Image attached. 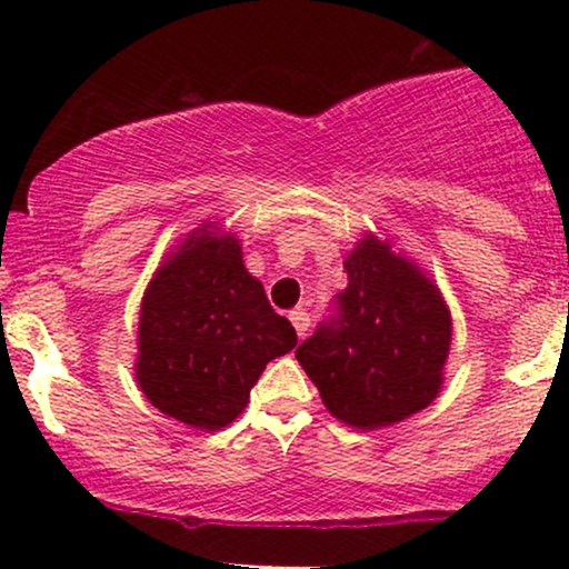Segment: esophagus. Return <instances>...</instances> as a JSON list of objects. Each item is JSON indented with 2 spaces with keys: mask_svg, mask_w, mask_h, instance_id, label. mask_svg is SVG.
Instances as JSON below:
<instances>
[{
  "mask_svg": "<svg viewBox=\"0 0 569 569\" xmlns=\"http://www.w3.org/2000/svg\"><path fill=\"white\" fill-rule=\"evenodd\" d=\"M289 321L293 323V329H297V335L305 337L307 326H310V316H307L305 310H291L289 312Z\"/></svg>",
  "mask_w": 569,
  "mask_h": 569,
  "instance_id": "1",
  "label": "esophagus"
}]
</instances>
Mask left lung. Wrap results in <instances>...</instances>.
<instances>
[{
    "label": "left lung",
    "mask_w": 569,
    "mask_h": 569,
    "mask_svg": "<svg viewBox=\"0 0 569 569\" xmlns=\"http://www.w3.org/2000/svg\"><path fill=\"white\" fill-rule=\"evenodd\" d=\"M345 270L337 316L299 345L297 361L339 422L396 426L441 393L452 316L439 286L388 238L363 234Z\"/></svg>",
    "instance_id": "obj_1"
}]
</instances>
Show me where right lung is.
Returning a JSON list of instances; mask_svg holds the SVG:
<instances>
[{"instance_id":"obj_1","label":"right lung","mask_w":569,"mask_h":569,"mask_svg":"<svg viewBox=\"0 0 569 569\" xmlns=\"http://www.w3.org/2000/svg\"><path fill=\"white\" fill-rule=\"evenodd\" d=\"M297 331L243 264L238 234L202 221L166 253L141 297L136 380L154 409L194 430L227 428Z\"/></svg>"}]
</instances>
